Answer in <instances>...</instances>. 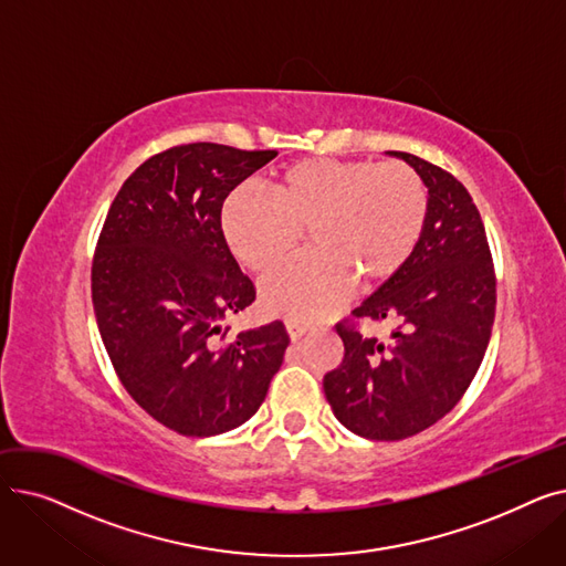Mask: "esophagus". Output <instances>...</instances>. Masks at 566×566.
<instances>
[{
	"instance_id": "esophagus-1",
	"label": "esophagus",
	"mask_w": 566,
	"mask_h": 566,
	"mask_svg": "<svg viewBox=\"0 0 566 566\" xmlns=\"http://www.w3.org/2000/svg\"><path fill=\"white\" fill-rule=\"evenodd\" d=\"M307 331H310V323L305 321H286V333L291 342H298Z\"/></svg>"
}]
</instances>
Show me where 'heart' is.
I'll list each match as a JSON object with an SVG mask.
<instances>
[{
    "mask_svg": "<svg viewBox=\"0 0 566 566\" xmlns=\"http://www.w3.org/2000/svg\"><path fill=\"white\" fill-rule=\"evenodd\" d=\"M271 203L233 192L222 203V241L248 273L268 275L298 248L310 254L261 286L268 314L310 321L399 275L429 218V188L401 163L305 158L265 181Z\"/></svg>",
    "mask_w": 566,
    "mask_h": 566,
    "instance_id": "b5f03b06",
    "label": "heart"
}]
</instances>
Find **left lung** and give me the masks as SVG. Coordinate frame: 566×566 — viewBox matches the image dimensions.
<instances>
[{"mask_svg":"<svg viewBox=\"0 0 566 566\" xmlns=\"http://www.w3.org/2000/svg\"><path fill=\"white\" fill-rule=\"evenodd\" d=\"M388 154L427 184V227L399 275L353 310L397 323L390 339L337 323L344 360L323 378L335 418L367 440H403L444 418L478 374L495 316L493 263L472 197L444 169Z\"/></svg>","mask_w":566,"mask_h":566,"instance_id":"1","label":"left lung"}]
</instances>
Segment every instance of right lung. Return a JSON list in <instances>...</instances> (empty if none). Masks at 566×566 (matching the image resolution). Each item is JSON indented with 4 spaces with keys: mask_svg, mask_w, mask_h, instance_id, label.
I'll return each instance as SVG.
<instances>
[{
    "mask_svg": "<svg viewBox=\"0 0 566 566\" xmlns=\"http://www.w3.org/2000/svg\"><path fill=\"white\" fill-rule=\"evenodd\" d=\"M277 151L197 142L139 165L105 218L92 301L128 395L167 429L208 438L245 424L282 367V321L229 337L222 321L254 303L229 254V192Z\"/></svg>",
    "mask_w": 566,
    "mask_h": 566,
    "instance_id": "add662e5",
    "label": "right lung"
}]
</instances>
